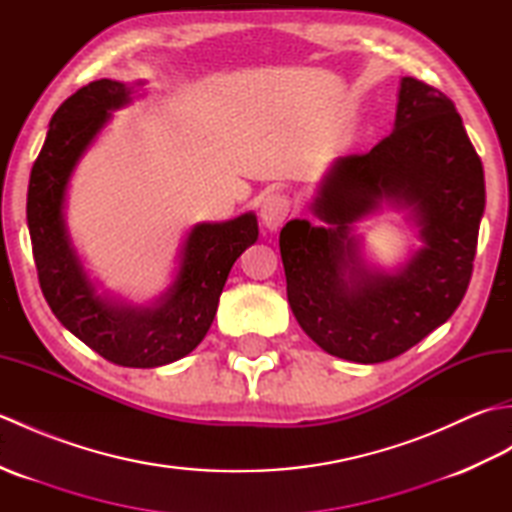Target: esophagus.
Listing matches in <instances>:
<instances>
[{"label":"esophagus","mask_w":512,"mask_h":512,"mask_svg":"<svg viewBox=\"0 0 512 512\" xmlns=\"http://www.w3.org/2000/svg\"><path fill=\"white\" fill-rule=\"evenodd\" d=\"M290 213V198L286 193H268L259 206V217H262V224L268 231H277L281 224L286 222Z\"/></svg>","instance_id":"obj_1"}]
</instances>
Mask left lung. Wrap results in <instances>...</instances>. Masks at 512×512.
<instances>
[{
  "mask_svg": "<svg viewBox=\"0 0 512 512\" xmlns=\"http://www.w3.org/2000/svg\"><path fill=\"white\" fill-rule=\"evenodd\" d=\"M405 205L423 248L396 276L362 262L354 221ZM486 191L482 160L447 94L400 81L396 123L367 154L336 158L312 213L279 233L288 303L310 339L354 363L396 358L447 321L469 288Z\"/></svg>",
  "mask_w": 512,
  "mask_h": 512,
  "instance_id": "8db88e82",
  "label": "left lung"
}]
</instances>
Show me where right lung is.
Masks as SVG:
<instances>
[{
    "label": "right lung",
    "instance_id": "obj_1",
    "mask_svg": "<svg viewBox=\"0 0 512 512\" xmlns=\"http://www.w3.org/2000/svg\"><path fill=\"white\" fill-rule=\"evenodd\" d=\"M132 88L101 79L76 90L54 112L30 171L28 231L39 286L50 310L76 339L121 367H160L187 356L209 332L226 277L257 242L253 213L222 224H195L184 242L180 270L151 308H132L96 295L63 222L65 189L76 162Z\"/></svg>",
    "mask_w": 512,
    "mask_h": 512
}]
</instances>
